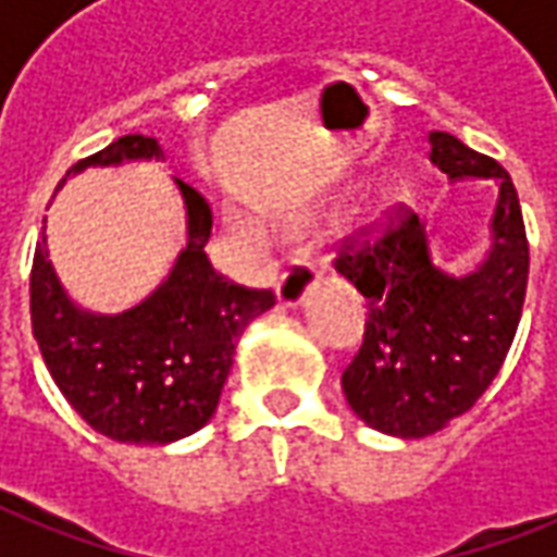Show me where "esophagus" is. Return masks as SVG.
Wrapping results in <instances>:
<instances>
[{
  "label": "esophagus",
  "mask_w": 557,
  "mask_h": 557,
  "mask_svg": "<svg viewBox=\"0 0 557 557\" xmlns=\"http://www.w3.org/2000/svg\"><path fill=\"white\" fill-rule=\"evenodd\" d=\"M317 286V271L308 262H293L277 283V301L283 308H298Z\"/></svg>",
  "instance_id": "obj_1"
}]
</instances>
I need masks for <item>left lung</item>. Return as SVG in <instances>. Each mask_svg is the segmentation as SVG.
I'll return each mask as SVG.
<instances>
[{"mask_svg":"<svg viewBox=\"0 0 557 557\" xmlns=\"http://www.w3.org/2000/svg\"><path fill=\"white\" fill-rule=\"evenodd\" d=\"M430 161L448 183L500 185L482 259L445 271L426 225L406 213L335 262L369 305L362 347L342 374L344 399L396 438L433 436L479 403L512 347L531 268L509 173L451 134H430Z\"/></svg>","mask_w":557,"mask_h":557,"instance_id":"1","label":"left lung"}]
</instances>
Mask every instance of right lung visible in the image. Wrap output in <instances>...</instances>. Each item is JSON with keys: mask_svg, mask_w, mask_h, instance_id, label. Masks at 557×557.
I'll return each instance as SVG.
<instances>
[{"mask_svg": "<svg viewBox=\"0 0 557 557\" xmlns=\"http://www.w3.org/2000/svg\"><path fill=\"white\" fill-rule=\"evenodd\" d=\"M161 158L154 136H121L78 161L66 180ZM173 183L185 203V249L139 305L121 313L75 305L57 277L45 228L29 277L33 335L54 384L97 433L127 445H170L198 433L215 414L237 338L274 308L271 289H244L215 274L203 252L210 203L183 180Z\"/></svg>", "mask_w": 557, "mask_h": 557, "instance_id": "1", "label": "right lung"}]
</instances>
